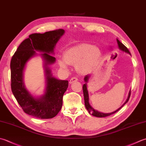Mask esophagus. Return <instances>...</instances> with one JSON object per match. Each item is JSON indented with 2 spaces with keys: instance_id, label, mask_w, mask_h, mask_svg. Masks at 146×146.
Segmentation results:
<instances>
[{
  "instance_id": "1",
  "label": "esophagus",
  "mask_w": 146,
  "mask_h": 146,
  "mask_svg": "<svg viewBox=\"0 0 146 146\" xmlns=\"http://www.w3.org/2000/svg\"><path fill=\"white\" fill-rule=\"evenodd\" d=\"M76 81H78V78H77L76 77H75V76L72 77V78H71L70 80V84H73V82H76Z\"/></svg>"
}]
</instances>
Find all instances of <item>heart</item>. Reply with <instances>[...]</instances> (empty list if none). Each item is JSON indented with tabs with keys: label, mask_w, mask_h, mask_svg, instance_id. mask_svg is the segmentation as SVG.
Segmentation results:
<instances>
[{
	"label": "heart",
	"mask_w": 146,
	"mask_h": 146,
	"mask_svg": "<svg viewBox=\"0 0 146 146\" xmlns=\"http://www.w3.org/2000/svg\"><path fill=\"white\" fill-rule=\"evenodd\" d=\"M101 59L99 48L88 44H81L68 48L64 53V60H59V64L62 68H67V64L76 66L80 74L92 72L98 67Z\"/></svg>",
	"instance_id": "obj_1"
}]
</instances>
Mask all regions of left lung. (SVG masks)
<instances>
[{
  "mask_svg": "<svg viewBox=\"0 0 146 146\" xmlns=\"http://www.w3.org/2000/svg\"><path fill=\"white\" fill-rule=\"evenodd\" d=\"M117 42H118V47L119 48V49H121V50L125 51V52H126L130 54V52H129V50H128V49L127 48V47L125 46V45L123 44L121 42H119L118 39H117ZM89 78H90V75L85 76V78H84L85 81L87 82ZM83 92H84V96L85 105V107H86V108H87V111L90 113V112H92V115H93L94 116H96V117H99V118H104V117L110 116L111 115H113V114H115V113L117 112V111H118L123 107V106L126 104L127 102L128 101V100H129V98L130 97V94H131V91H130L129 95H128V98L126 101V102H125V104L123 105L120 108H119L118 110H117L116 111H114V112L111 113H101V112H99V111H98L97 110H95L94 109V108H92V107L90 106L89 102H88V90H87V84H84V85H83Z\"/></svg>",
  "mask_w": 146,
  "mask_h": 146,
  "instance_id": "1",
  "label": "left lung"
}]
</instances>
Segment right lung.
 Returning <instances> with one entry per match:
<instances>
[{"label":"right lung","instance_id":"obj_1","mask_svg":"<svg viewBox=\"0 0 146 146\" xmlns=\"http://www.w3.org/2000/svg\"><path fill=\"white\" fill-rule=\"evenodd\" d=\"M64 33L62 29L32 33L17 48L11 61V87L14 96L25 113L40 119L52 118L58 115L62 106V98L68 87L67 80H59L52 76L48 65L55 62L51 56L60 37ZM35 50L44 52L47 87L40 99L33 98L24 88L22 75L25 62L35 54Z\"/></svg>","mask_w":146,"mask_h":146}]
</instances>
